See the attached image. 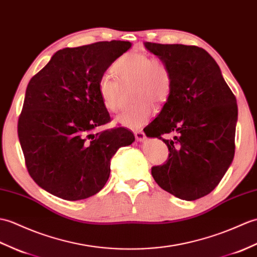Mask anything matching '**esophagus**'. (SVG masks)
Returning <instances> with one entry per match:
<instances>
[{
  "mask_svg": "<svg viewBox=\"0 0 257 257\" xmlns=\"http://www.w3.org/2000/svg\"><path fill=\"white\" fill-rule=\"evenodd\" d=\"M135 137H136V139L138 140L139 142H143V141L146 140V138H147V137H146V134L143 133L142 130L136 131V133H135Z\"/></svg>",
  "mask_w": 257,
  "mask_h": 257,
  "instance_id": "34e87169",
  "label": "esophagus"
}]
</instances>
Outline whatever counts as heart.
I'll return each mask as SVG.
<instances>
[{"instance_id": "b5f03b06", "label": "heart", "mask_w": 257, "mask_h": 257, "mask_svg": "<svg viewBox=\"0 0 257 257\" xmlns=\"http://www.w3.org/2000/svg\"><path fill=\"white\" fill-rule=\"evenodd\" d=\"M112 71L122 84L135 83V98L139 103L124 110L116 118L123 127L137 129L148 121L154 112L156 104L169 98L172 76L166 64L160 59H152L147 53L127 52L119 57ZM98 94L106 109L116 112L120 109V83L110 74H103L98 81Z\"/></svg>"}]
</instances>
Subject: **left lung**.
Segmentation results:
<instances>
[{"instance_id": "1", "label": "left lung", "mask_w": 257, "mask_h": 257, "mask_svg": "<svg viewBox=\"0 0 257 257\" xmlns=\"http://www.w3.org/2000/svg\"><path fill=\"white\" fill-rule=\"evenodd\" d=\"M172 76L170 96L146 127L147 137L169 148L166 163L153 166L159 186L183 200L201 198L216 188L234 157L237 105L214 59L197 46L145 43ZM175 138L163 140V134Z\"/></svg>"}]
</instances>
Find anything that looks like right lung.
Returning a JSON list of instances; mask_svg holds the SVG:
<instances>
[{"mask_svg": "<svg viewBox=\"0 0 257 257\" xmlns=\"http://www.w3.org/2000/svg\"><path fill=\"white\" fill-rule=\"evenodd\" d=\"M130 47L111 40L64 48L29 81L17 133L29 175L46 192L65 200L97 194L110 159L135 141L124 127L94 133L110 121L98 81Z\"/></svg>", "mask_w": 257, "mask_h": 257, "instance_id": "right-lung-1", "label": "right lung"}]
</instances>
